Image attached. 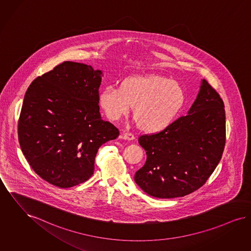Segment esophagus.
<instances>
[{"instance_id": "obj_1", "label": "esophagus", "mask_w": 251, "mask_h": 251, "mask_svg": "<svg viewBox=\"0 0 251 251\" xmlns=\"http://www.w3.org/2000/svg\"><path fill=\"white\" fill-rule=\"evenodd\" d=\"M120 139H127V140H133L135 139V136L132 133H128V132H123L120 135Z\"/></svg>"}]
</instances>
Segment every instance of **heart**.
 <instances>
[{
    "instance_id": "1",
    "label": "heart",
    "mask_w": 251,
    "mask_h": 251,
    "mask_svg": "<svg viewBox=\"0 0 251 251\" xmlns=\"http://www.w3.org/2000/svg\"><path fill=\"white\" fill-rule=\"evenodd\" d=\"M185 100L179 84L166 76L137 75L122 82L120 87L109 85L99 94V102L106 116L117 121L132 107L139 129L156 133L175 120Z\"/></svg>"
}]
</instances>
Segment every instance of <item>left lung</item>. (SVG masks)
<instances>
[{
  "label": "left lung",
  "instance_id": "obj_1",
  "mask_svg": "<svg viewBox=\"0 0 251 251\" xmlns=\"http://www.w3.org/2000/svg\"><path fill=\"white\" fill-rule=\"evenodd\" d=\"M226 140L222 98L204 79L188 114L167 128L142 135L147 160L135 181L149 195L182 197L201 188L223 156Z\"/></svg>",
  "mask_w": 251,
  "mask_h": 251
}]
</instances>
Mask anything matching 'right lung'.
<instances>
[{
  "label": "right lung",
  "mask_w": 251,
  "mask_h": 251,
  "mask_svg": "<svg viewBox=\"0 0 251 251\" xmlns=\"http://www.w3.org/2000/svg\"><path fill=\"white\" fill-rule=\"evenodd\" d=\"M101 75L90 65L65 61L37 77L25 94L20 148L34 172L56 187L86 181L98 150L119 136L100 112Z\"/></svg>",
  "instance_id": "1"
}]
</instances>
